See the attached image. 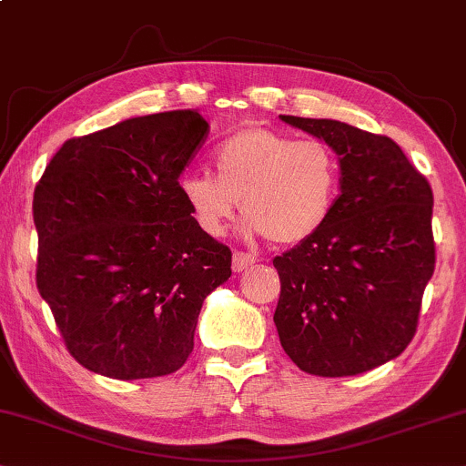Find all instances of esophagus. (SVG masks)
<instances>
[{"instance_id":"34e87169","label":"esophagus","mask_w":466,"mask_h":466,"mask_svg":"<svg viewBox=\"0 0 466 466\" xmlns=\"http://www.w3.org/2000/svg\"><path fill=\"white\" fill-rule=\"evenodd\" d=\"M256 262H258V259H256V256H251V253L234 251V256H232V268H234V272L249 270Z\"/></svg>"}]
</instances>
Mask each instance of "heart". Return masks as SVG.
Returning a JSON list of instances; mask_svg holds the SVG:
<instances>
[{
    "label": "heart",
    "instance_id": "b5f03b06",
    "mask_svg": "<svg viewBox=\"0 0 466 466\" xmlns=\"http://www.w3.org/2000/svg\"><path fill=\"white\" fill-rule=\"evenodd\" d=\"M213 161L215 175L191 170L178 178V194L208 237L226 232L243 199L247 234L296 245L311 238L337 204L339 159L321 140L247 127L223 140Z\"/></svg>",
    "mask_w": 466,
    "mask_h": 466
}]
</instances>
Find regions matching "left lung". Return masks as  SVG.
<instances>
[{"mask_svg": "<svg viewBox=\"0 0 466 466\" xmlns=\"http://www.w3.org/2000/svg\"><path fill=\"white\" fill-rule=\"evenodd\" d=\"M281 121L339 155L340 194L311 238L272 259L279 339L309 375L367 373L400 356L418 328L435 272L432 189L388 136L332 119Z\"/></svg>", "mask_w": 466, "mask_h": 466, "instance_id": "1", "label": "left lung"}]
</instances>
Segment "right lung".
Here are the masks:
<instances>
[{
	"instance_id": "right-lung-1",
	"label": "right lung",
	"mask_w": 466,
	"mask_h": 466,
	"mask_svg": "<svg viewBox=\"0 0 466 466\" xmlns=\"http://www.w3.org/2000/svg\"><path fill=\"white\" fill-rule=\"evenodd\" d=\"M207 134L198 110L134 116L66 140L35 185V283L67 351L93 373H175L204 298L232 275V251L178 194Z\"/></svg>"
}]
</instances>
